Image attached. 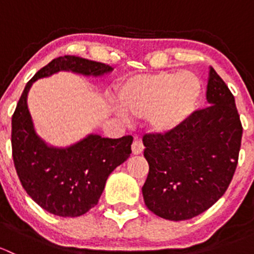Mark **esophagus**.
I'll return each instance as SVG.
<instances>
[{
	"instance_id": "obj_1",
	"label": "esophagus",
	"mask_w": 254,
	"mask_h": 254,
	"mask_svg": "<svg viewBox=\"0 0 254 254\" xmlns=\"http://www.w3.org/2000/svg\"><path fill=\"white\" fill-rule=\"evenodd\" d=\"M131 151L134 155H140V153H142L143 151L142 142L140 141V140H134V142H132L131 145Z\"/></svg>"
}]
</instances>
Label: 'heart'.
Segmentation results:
<instances>
[{"mask_svg":"<svg viewBox=\"0 0 254 254\" xmlns=\"http://www.w3.org/2000/svg\"><path fill=\"white\" fill-rule=\"evenodd\" d=\"M201 92V81L194 73L161 71L127 78L120 86L119 101L131 117L147 115L153 131L170 134L190 118Z\"/></svg>","mask_w":254,"mask_h":254,"instance_id":"heart-1","label":"heart"}]
</instances>
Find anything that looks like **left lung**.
<instances>
[{
    "mask_svg": "<svg viewBox=\"0 0 254 254\" xmlns=\"http://www.w3.org/2000/svg\"><path fill=\"white\" fill-rule=\"evenodd\" d=\"M206 99L176 131L146 134L143 156L148 175L142 195L148 210L172 221L193 219L229 188L242 139L235 97L210 67Z\"/></svg>",
    "mask_w": 254,
    "mask_h": 254,
    "instance_id": "8db88e82",
    "label": "left lung"
}]
</instances>
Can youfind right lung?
Instances as JSON below:
<instances>
[{
    "mask_svg": "<svg viewBox=\"0 0 254 254\" xmlns=\"http://www.w3.org/2000/svg\"><path fill=\"white\" fill-rule=\"evenodd\" d=\"M86 76L111 72V66L79 56L54 59L28 81L12 115V156L28 195L50 214L75 217L98 204L107 178L131 153L132 136L108 139L89 135L67 148L49 146L35 134L27 106L30 86L58 71Z\"/></svg>",
    "mask_w": 254,
    "mask_h": 254,
    "instance_id": "1",
    "label": "right lung"
}]
</instances>
